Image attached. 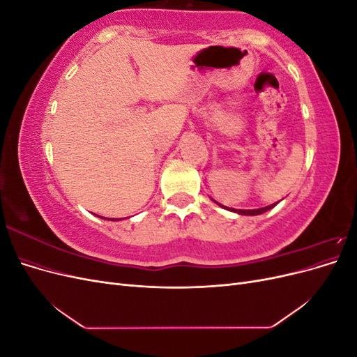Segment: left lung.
<instances>
[{"label":"left lung","mask_w":357,"mask_h":357,"mask_svg":"<svg viewBox=\"0 0 357 357\" xmlns=\"http://www.w3.org/2000/svg\"><path fill=\"white\" fill-rule=\"evenodd\" d=\"M215 204H219V202H215ZM220 207H223L222 204H219ZM277 205V202L275 204H271V205H268V207H264V208H256V210H235V208H229V207H223V208H226V210H231V211H234V213H238V214H243V215H257V214H262V213H265V211H268V210H271L273 207H275Z\"/></svg>","instance_id":"obj_1"}]
</instances>
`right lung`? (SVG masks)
I'll return each instance as SVG.
<instances>
[{"label":"right lung","instance_id":"1","mask_svg":"<svg viewBox=\"0 0 357 357\" xmlns=\"http://www.w3.org/2000/svg\"><path fill=\"white\" fill-rule=\"evenodd\" d=\"M102 219H105V218H102Z\"/></svg>","mask_w":357,"mask_h":357}]
</instances>
